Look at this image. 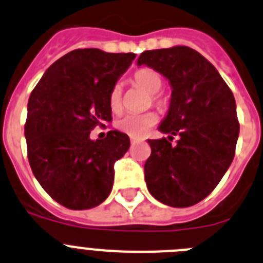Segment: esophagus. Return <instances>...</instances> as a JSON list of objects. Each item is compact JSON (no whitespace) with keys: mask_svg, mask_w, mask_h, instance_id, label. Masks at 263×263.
<instances>
[{"mask_svg":"<svg viewBox=\"0 0 263 263\" xmlns=\"http://www.w3.org/2000/svg\"><path fill=\"white\" fill-rule=\"evenodd\" d=\"M140 143V140L139 139H135V137H131V144L132 145H135V144Z\"/></svg>","mask_w":263,"mask_h":263,"instance_id":"esophagus-1","label":"esophagus"}]
</instances>
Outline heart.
Segmentation results:
<instances>
[{
  "instance_id": "1",
  "label": "heart",
  "mask_w": 263,
  "mask_h": 263,
  "mask_svg": "<svg viewBox=\"0 0 263 263\" xmlns=\"http://www.w3.org/2000/svg\"><path fill=\"white\" fill-rule=\"evenodd\" d=\"M132 82L135 83V85L151 93L152 100L159 109H163L166 106L165 98L157 95V92L162 88V78L157 71L152 68H141L135 72ZM109 105L110 109L114 112H119L122 110V88L119 84L114 85L110 90ZM156 123L157 115L152 111L144 112V114H127L118 120L117 128L128 136L139 139V137L145 136Z\"/></svg>"
}]
</instances>
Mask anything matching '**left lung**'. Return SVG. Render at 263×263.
<instances>
[{
	"label": "left lung",
	"mask_w": 263,
	"mask_h": 263,
	"mask_svg": "<svg viewBox=\"0 0 263 263\" xmlns=\"http://www.w3.org/2000/svg\"><path fill=\"white\" fill-rule=\"evenodd\" d=\"M171 85L167 115L158 129L178 143L148 140L151 157L144 166L148 191L173 208H188L209 196L235 156L239 120L236 102L217 68L195 49L173 46L140 54Z\"/></svg>",
	"instance_id": "obj_1"
}]
</instances>
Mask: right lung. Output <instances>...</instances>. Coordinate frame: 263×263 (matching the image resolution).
<instances>
[{
    "mask_svg": "<svg viewBox=\"0 0 263 263\" xmlns=\"http://www.w3.org/2000/svg\"><path fill=\"white\" fill-rule=\"evenodd\" d=\"M135 57L76 49L55 61L29 96V165L45 192L65 208L92 209L111 192L114 163L128 151L129 137L114 129L92 140L90 131L111 120L110 90Z\"/></svg>",
    "mask_w": 263,
    "mask_h": 263,
    "instance_id": "right-lung-1",
    "label": "right lung"
}]
</instances>
